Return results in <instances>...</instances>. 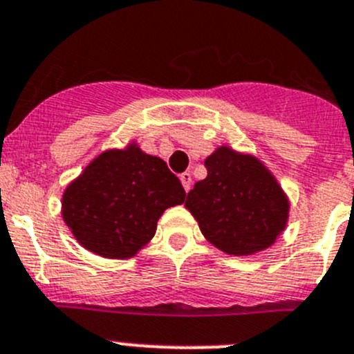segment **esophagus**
Returning <instances> with one entry per match:
<instances>
[{
    "label": "esophagus",
    "instance_id": "34e87169",
    "mask_svg": "<svg viewBox=\"0 0 354 354\" xmlns=\"http://www.w3.org/2000/svg\"><path fill=\"white\" fill-rule=\"evenodd\" d=\"M180 183H183V186H184V191H186V193H189V189H191V184H193V177H191V174H189V171H184V174L180 175Z\"/></svg>",
    "mask_w": 354,
    "mask_h": 354
}]
</instances>
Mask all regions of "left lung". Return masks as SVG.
<instances>
[{
    "label": "left lung",
    "instance_id": "left-lung-1",
    "mask_svg": "<svg viewBox=\"0 0 354 354\" xmlns=\"http://www.w3.org/2000/svg\"><path fill=\"white\" fill-rule=\"evenodd\" d=\"M207 177L187 193L186 208L203 236L230 255L266 250L287 227L290 203L254 154L221 146L205 160Z\"/></svg>",
    "mask_w": 354,
    "mask_h": 354
}]
</instances>
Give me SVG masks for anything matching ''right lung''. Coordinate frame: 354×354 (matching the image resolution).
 <instances>
[{
	"label": "right lung",
	"mask_w": 354,
	"mask_h": 354,
	"mask_svg": "<svg viewBox=\"0 0 354 354\" xmlns=\"http://www.w3.org/2000/svg\"><path fill=\"white\" fill-rule=\"evenodd\" d=\"M184 198L167 163L130 142L100 153L66 187L62 218L92 254L130 259L149 243L163 212Z\"/></svg>",
	"instance_id": "right-lung-1"
}]
</instances>
